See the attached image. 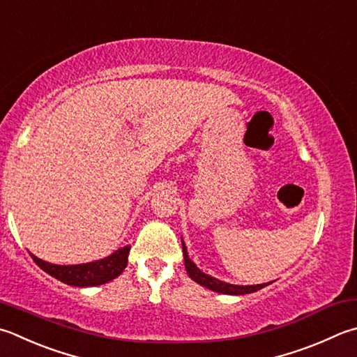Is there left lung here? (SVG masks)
Wrapping results in <instances>:
<instances>
[{"mask_svg": "<svg viewBox=\"0 0 357 357\" xmlns=\"http://www.w3.org/2000/svg\"><path fill=\"white\" fill-rule=\"evenodd\" d=\"M181 247H183L185 268H186L188 275H190V278L196 281V283H199L200 286L210 289V291L219 292V294H228V295H244V294L257 292V291H259V289L266 287L267 284H271V283H264V284H253V286H238V284L225 283V281H220L218 278H213V277H210V275L202 272L200 268L190 259L183 239H181Z\"/></svg>", "mask_w": 357, "mask_h": 357, "instance_id": "left-lung-1", "label": "left lung"}]
</instances>
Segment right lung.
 <instances>
[{"mask_svg":"<svg viewBox=\"0 0 357 357\" xmlns=\"http://www.w3.org/2000/svg\"><path fill=\"white\" fill-rule=\"evenodd\" d=\"M129 250L130 247L126 245L113 252L110 257L76 266H57L37 258L36 255H31V257L40 268H43L46 273H50L51 277L57 278L62 283L77 287H89L105 284L119 277L127 266Z\"/></svg>","mask_w":357,"mask_h":357,"instance_id":"right-lung-1","label":"right lung"}]
</instances>
